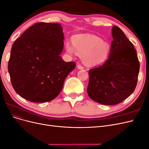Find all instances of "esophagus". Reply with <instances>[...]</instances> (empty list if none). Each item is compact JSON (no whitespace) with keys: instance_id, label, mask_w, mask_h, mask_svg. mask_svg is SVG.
Instances as JSON below:
<instances>
[{"instance_id":"obj_1","label":"esophagus","mask_w":149,"mask_h":149,"mask_svg":"<svg viewBox=\"0 0 149 149\" xmlns=\"http://www.w3.org/2000/svg\"><path fill=\"white\" fill-rule=\"evenodd\" d=\"M77 68H78L79 70H83V69H84V67L81 65H80V64H78L77 65Z\"/></svg>"}]
</instances>
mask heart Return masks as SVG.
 <instances>
[{
  "label": "heart",
  "mask_w": 149,
  "mask_h": 149,
  "mask_svg": "<svg viewBox=\"0 0 149 149\" xmlns=\"http://www.w3.org/2000/svg\"><path fill=\"white\" fill-rule=\"evenodd\" d=\"M73 44L68 41L65 43L66 52L70 55L76 53L79 56L82 55L83 63L89 67L104 64L110 55V44L96 35H75L73 38Z\"/></svg>",
  "instance_id": "b5f03b06"
}]
</instances>
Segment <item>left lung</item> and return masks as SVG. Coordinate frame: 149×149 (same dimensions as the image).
Segmentation results:
<instances>
[{"label": "left lung", "mask_w": 149, "mask_h": 149, "mask_svg": "<svg viewBox=\"0 0 149 149\" xmlns=\"http://www.w3.org/2000/svg\"><path fill=\"white\" fill-rule=\"evenodd\" d=\"M112 35L108 60L89 71L88 96L104 105L119 104L134 91L140 68L136 49L123 30L113 26Z\"/></svg>", "instance_id": "left-lung-1"}]
</instances>
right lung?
Masks as SVG:
<instances>
[{"label":"right lung","mask_w":149,"mask_h":149,"mask_svg":"<svg viewBox=\"0 0 149 149\" xmlns=\"http://www.w3.org/2000/svg\"><path fill=\"white\" fill-rule=\"evenodd\" d=\"M64 34L58 23L39 22L25 30L12 47L8 71L15 92L33 102L54 100L76 66L60 56Z\"/></svg>","instance_id":"1"}]
</instances>
